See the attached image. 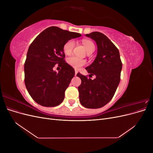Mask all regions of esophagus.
<instances>
[{"instance_id": "esophagus-1", "label": "esophagus", "mask_w": 153, "mask_h": 153, "mask_svg": "<svg viewBox=\"0 0 153 153\" xmlns=\"http://www.w3.org/2000/svg\"><path fill=\"white\" fill-rule=\"evenodd\" d=\"M77 73H78V71H77V70H75V76H76Z\"/></svg>"}]
</instances>
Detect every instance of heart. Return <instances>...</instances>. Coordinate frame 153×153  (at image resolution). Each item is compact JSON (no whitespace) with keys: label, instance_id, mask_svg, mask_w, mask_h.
Here are the masks:
<instances>
[{"label":"heart","instance_id":"1","mask_svg":"<svg viewBox=\"0 0 153 153\" xmlns=\"http://www.w3.org/2000/svg\"><path fill=\"white\" fill-rule=\"evenodd\" d=\"M82 41L88 53L89 54L94 52L95 50V45L93 41L89 39H83ZM74 47H75V41L72 39H69L64 43L63 46V52L66 55H70L73 52ZM68 62L69 65L76 69H79L85 64V60L75 56L69 57Z\"/></svg>","mask_w":153,"mask_h":153}]
</instances>
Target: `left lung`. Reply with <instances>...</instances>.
Returning a JSON list of instances; mask_svg holds the SVG:
<instances>
[{"mask_svg": "<svg viewBox=\"0 0 153 153\" xmlns=\"http://www.w3.org/2000/svg\"><path fill=\"white\" fill-rule=\"evenodd\" d=\"M94 40L98 46V53L92 64L85 69L91 80L78 73L82 80L78 86L80 103L88 108H98L112 99L121 80L122 62L117 48L105 34L93 32L86 34Z\"/></svg>", "mask_w": 153, "mask_h": 153, "instance_id": "8db88e82", "label": "left lung"}]
</instances>
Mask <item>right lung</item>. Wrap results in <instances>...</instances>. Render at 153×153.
Here are the masks:
<instances>
[{
    "label": "right lung",
    "mask_w": 153,
    "mask_h": 153,
    "mask_svg": "<svg viewBox=\"0 0 153 153\" xmlns=\"http://www.w3.org/2000/svg\"><path fill=\"white\" fill-rule=\"evenodd\" d=\"M81 34L50 27L36 37L29 46L24 64L25 84L37 103L44 106H57L75 75V70L66 62L63 46L67 41ZM62 68L54 72L55 64Z\"/></svg>",
    "instance_id": "right-lung-1"
}]
</instances>
